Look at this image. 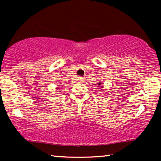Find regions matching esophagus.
I'll return each mask as SVG.
<instances>
[{
	"instance_id": "34e87169",
	"label": "esophagus",
	"mask_w": 161,
	"mask_h": 161,
	"mask_svg": "<svg viewBox=\"0 0 161 161\" xmlns=\"http://www.w3.org/2000/svg\"><path fill=\"white\" fill-rule=\"evenodd\" d=\"M77 80H78V81H84V78L81 77H78Z\"/></svg>"
}]
</instances>
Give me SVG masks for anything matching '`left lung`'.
Segmentation results:
<instances>
[{
  "label": "left lung",
  "mask_w": 161,
  "mask_h": 161,
  "mask_svg": "<svg viewBox=\"0 0 161 161\" xmlns=\"http://www.w3.org/2000/svg\"><path fill=\"white\" fill-rule=\"evenodd\" d=\"M98 85H99V86H98V87H101V88H103V86H102V83H101V82H99V84H98ZM101 90H102V89H101Z\"/></svg>",
  "instance_id": "obj_1"
}]
</instances>
